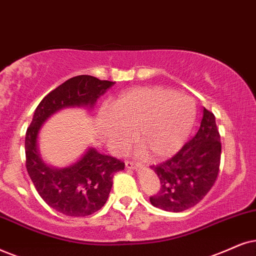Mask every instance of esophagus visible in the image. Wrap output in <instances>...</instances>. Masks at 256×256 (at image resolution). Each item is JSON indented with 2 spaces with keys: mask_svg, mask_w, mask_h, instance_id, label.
I'll use <instances>...</instances> for the list:
<instances>
[{
  "mask_svg": "<svg viewBox=\"0 0 256 256\" xmlns=\"http://www.w3.org/2000/svg\"><path fill=\"white\" fill-rule=\"evenodd\" d=\"M125 166L126 168H128V169H134V168L138 166V163L134 160H126Z\"/></svg>",
  "mask_w": 256,
  "mask_h": 256,
  "instance_id": "1",
  "label": "esophagus"
}]
</instances>
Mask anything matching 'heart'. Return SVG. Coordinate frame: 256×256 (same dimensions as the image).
I'll use <instances>...</instances> for the list:
<instances>
[{
	"label": "heart",
	"instance_id": "b5f03b06",
	"mask_svg": "<svg viewBox=\"0 0 256 256\" xmlns=\"http://www.w3.org/2000/svg\"><path fill=\"white\" fill-rule=\"evenodd\" d=\"M106 136L124 148L138 131L139 142L152 157L170 156L182 146L196 119L189 96L162 87H140L124 93L108 108Z\"/></svg>",
	"mask_w": 256,
	"mask_h": 256
}]
</instances>
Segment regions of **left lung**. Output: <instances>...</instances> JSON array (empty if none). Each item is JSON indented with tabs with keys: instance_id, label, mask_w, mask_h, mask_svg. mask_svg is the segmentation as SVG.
Masks as SVG:
<instances>
[{
	"instance_id": "obj_1",
	"label": "left lung",
	"mask_w": 256,
	"mask_h": 256,
	"mask_svg": "<svg viewBox=\"0 0 256 256\" xmlns=\"http://www.w3.org/2000/svg\"><path fill=\"white\" fill-rule=\"evenodd\" d=\"M215 116L204 108L200 126L189 142L166 162L152 166L160 182V192L150 196L152 206L180 212L196 206L218 180L221 139Z\"/></svg>"
}]
</instances>
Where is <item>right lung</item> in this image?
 Listing matches in <instances>:
<instances>
[{
    "label": "right lung",
    "mask_w": 256,
    "mask_h": 256,
    "mask_svg": "<svg viewBox=\"0 0 256 256\" xmlns=\"http://www.w3.org/2000/svg\"><path fill=\"white\" fill-rule=\"evenodd\" d=\"M113 84L92 76L70 78L41 100L26 132V168L29 177L41 198L64 215L84 218L102 209L111 192L113 176L124 170L125 163L90 148L73 166L53 169L41 160L36 148L38 134L54 112L68 106H93Z\"/></svg>",
    "instance_id": "1"
}]
</instances>
